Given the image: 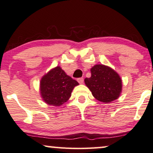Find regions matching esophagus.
<instances>
[{
    "label": "esophagus",
    "mask_w": 153,
    "mask_h": 153,
    "mask_svg": "<svg viewBox=\"0 0 153 153\" xmlns=\"http://www.w3.org/2000/svg\"><path fill=\"white\" fill-rule=\"evenodd\" d=\"M77 80L79 84H82L83 82H84V78H83V77H79V78L77 79Z\"/></svg>",
    "instance_id": "1"
}]
</instances>
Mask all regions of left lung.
<instances>
[{"instance_id": "obj_1", "label": "left lung", "mask_w": 153, "mask_h": 153, "mask_svg": "<svg viewBox=\"0 0 153 153\" xmlns=\"http://www.w3.org/2000/svg\"><path fill=\"white\" fill-rule=\"evenodd\" d=\"M91 76L86 77L85 82L94 97L103 102H109L119 98L122 82L119 74L111 68L97 64L91 68Z\"/></svg>"}]
</instances>
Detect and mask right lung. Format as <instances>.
<instances>
[{"label": "right lung", "mask_w": 153, "mask_h": 153, "mask_svg": "<svg viewBox=\"0 0 153 153\" xmlns=\"http://www.w3.org/2000/svg\"><path fill=\"white\" fill-rule=\"evenodd\" d=\"M78 85L76 80L57 66L41 79L40 91L47 104L59 106L69 99L74 88Z\"/></svg>", "instance_id": "right-lung-1"}]
</instances>
